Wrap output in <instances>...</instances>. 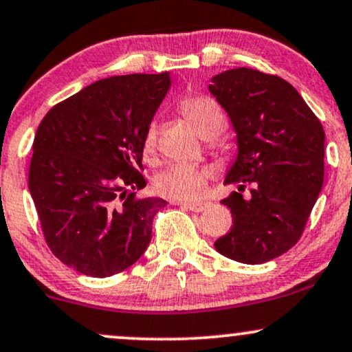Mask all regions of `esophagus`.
I'll return each mask as SVG.
<instances>
[{"label": "esophagus", "mask_w": 352, "mask_h": 352, "mask_svg": "<svg viewBox=\"0 0 352 352\" xmlns=\"http://www.w3.org/2000/svg\"><path fill=\"white\" fill-rule=\"evenodd\" d=\"M179 205L184 206L185 210H190L193 211V213H200L208 206V203H179Z\"/></svg>", "instance_id": "1"}]
</instances>
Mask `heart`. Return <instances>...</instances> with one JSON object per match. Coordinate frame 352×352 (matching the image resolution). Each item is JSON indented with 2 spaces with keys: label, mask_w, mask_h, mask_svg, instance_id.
<instances>
[{
  "label": "heart",
  "mask_w": 352,
  "mask_h": 352,
  "mask_svg": "<svg viewBox=\"0 0 352 352\" xmlns=\"http://www.w3.org/2000/svg\"><path fill=\"white\" fill-rule=\"evenodd\" d=\"M180 111L195 126L198 134L205 139L218 138L226 128V116L214 100L208 96H188L180 103ZM159 126L151 122L144 134V152L152 154L157 146ZM211 168L206 165L175 164L167 167L155 177L154 188L159 195L175 201H192L200 198L211 177Z\"/></svg>",
  "instance_id": "b5f03b06"
}]
</instances>
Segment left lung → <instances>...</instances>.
Wrapping results in <instances>:
<instances>
[{"mask_svg": "<svg viewBox=\"0 0 352 352\" xmlns=\"http://www.w3.org/2000/svg\"><path fill=\"white\" fill-rule=\"evenodd\" d=\"M230 116L238 155L224 184L238 192L221 200L230 232L214 243L224 257L264 264L298 243L323 187L324 131L300 93L277 75L232 69L208 87ZM252 185L244 199L241 191Z\"/></svg>", "mask_w": 352, "mask_h": 352, "instance_id": "obj_1", "label": "left lung"}]
</instances>
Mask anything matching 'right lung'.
Masks as SVG:
<instances>
[{
  "label": "right lung",
  "instance_id": "add662e5",
  "mask_svg": "<svg viewBox=\"0 0 352 352\" xmlns=\"http://www.w3.org/2000/svg\"><path fill=\"white\" fill-rule=\"evenodd\" d=\"M170 74H133L88 85L55 104L32 144L29 192L45 243L80 274L109 277L131 267L152 238L162 198H135L147 126Z\"/></svg>",
  "mask_w": 352,
  "mask_h": 352
}]
</instances>
